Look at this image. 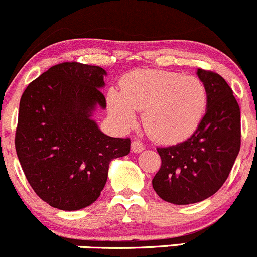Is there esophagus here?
I'll use <instances>...</instances> for the list:
<instances>
[{"instance_id": "1", "label": "esophagus", "mask_w": 257, "mask_h": 257, "mask_svg": "<svg viewBox=\"0 0 257 257\" xmlns=\"http://www.w3.org/2000/svg\"><path fill=\"white\" fill-rule=\"evenodd\" d=\"M144 149V144L142 143L141 141L136 139V141L132 142V152L134 153H139Z\"/></svg>"}]
</instances>
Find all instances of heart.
Returning a JSON list of instances; mask_svg holds the SVG:
<instances>
[{"mask_svg": "<svg viewBox=\"0 0 257 257\" xmlns=\"http://www.w3.org/2000/svg\"><path fill=\"white\" fill-rule=\"evenodd\" d=\"M108 105L123 126L136 124V110L144 112L148 136L160 143L189 138L201 123L208 107V92L196 77L138 69L124 77L120 92L110 89Z\"/></svg>", "mask_w": 257, "mask_h": 257, "instance_id": "b5f03b06", "label": "heart"}]
</instances>
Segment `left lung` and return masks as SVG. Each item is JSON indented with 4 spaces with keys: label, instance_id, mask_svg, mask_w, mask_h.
<instances>
[{
    "label": "left lung",
    "instance_id": "left-lung-1",
    "mask_svg": "<svg viewBox=\"0 0 257 257\" xmlns=\"http://www.w3.org/2000/svg\"><path fill=\"white\" fill-rule=\"evenodd\" d=\"M208 92V108L186 141L157 148L162 159L153 179L155 193L168 203L194 204L214 195L226 181L241 145L240 107L226 80L198 68Z\"/></svg>",
    "mask_w": 257,
    "mask_h": 257
}]
</instances>
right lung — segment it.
Wrapping results in <instances>:
<instances>
[{
    "label": "right lung",
    "instance_id": "add662e5",
    "mask_svg": "<svg viewBox=\"0 0 257 257\" xmlns=\"http://www.w3.org/2000/svg\"><path fill=\"white\" fill-rule=\"evenodd\" d=\"M99 66L63 62L31 82L20 100L15 147L35 193L53 208L79 210L100 195L109 163L129 154L131 139L112 138L90 119L107 102Z\"/></svg>",
    "mask_w": 257,
    "mask_h": 257
}]
</instances>
